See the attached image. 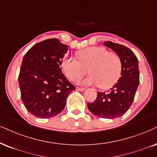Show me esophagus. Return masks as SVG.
<instances>
[{
  "label": "esophagus",
  "mask_w": 157,
  "mask_h": 157,
  "mask_svg": "<svg viewBox=\"0 0 157 157\" xmlns=\"http://www.w3.org/2000/svg\"><path fill=\"white\" fill-rule=\"evenodd\" d=\"M84 90H85V88H79V87H76V90L83 91Z\"/></svg>",
  "instance_id": "obj_1"
}]
</instances>
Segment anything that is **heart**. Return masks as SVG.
Returning <instances> with one entry per match:
<instances>
[{
	"instance_id": "heart-1",
	"label": "heart",
	"mask_w": 157,
	"mask_h": 157,
	"mask_svg": "<svg viewBox=\"0 0 157 157\" xmlns=\"http://www.w3.org/2000/svg\"><path fill=\"white\" fill-rule=\"evenodd\" d=\"M77 59L67 57L62 61L63 70L71 80H76L86 74L90 75L85 84L99 85L107 89L117 82L122 73V61L116 53L104 47H89L76 53Z\"/></svg>"
}]
</instances>
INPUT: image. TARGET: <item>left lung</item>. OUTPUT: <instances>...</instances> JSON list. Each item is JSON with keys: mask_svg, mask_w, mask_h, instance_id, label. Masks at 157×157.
Returning a JSON list of instances; mask_svg holds the SVG:
<instances>
[{"mask_svg": "<svg viewBox=\"0 0 157 157\" xmlns=\"http://www.w3.org/2000/svg\"><path fill=\"white\" fill-rule=\"evenodd\" d=\"M104 44L120 57L122 73L117 82L109 90L97 93L96 101L88 103V108L99 117L114 119L125 114L133 101L140 82L138 61L135 53L124 45L111 41H106Z\"/></svg>", "mask_w": 157, "mask_h": 157, "instance_id": "obj_1", "label": "left lung"}]
</instances>
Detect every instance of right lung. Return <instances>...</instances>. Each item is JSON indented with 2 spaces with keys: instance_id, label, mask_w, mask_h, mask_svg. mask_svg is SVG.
<instances>
[{
  "instance_id": "right-lung-1",
  "label": "right lung",
  "mask_w": 157,
  "mask_h": 157,
  "mask_svg": "<svg viewBox=\"0 0 157 157\" xmlns=\"http://www.w3.org/2000/svg\"><path fill=\"white\" fill-rule=\"evenodd\" d=\"M68 45L59 39L45 40L33 45L24 56L19 80L21 98L27 110L38 118H51L64 109L75 87L60 66Z\"/></svg>"
}]
</instances>
